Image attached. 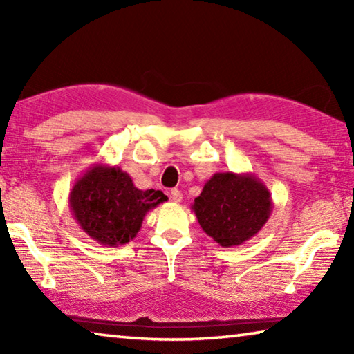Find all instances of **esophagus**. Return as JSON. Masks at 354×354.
I'll return each instance as SVG.
<instances>
[{
  "label": "esophagus",
  "instance_id": "esophagus-1",
  "mask_svg": "<svg viewBox=\"0 0 354 354\" xmlns=\"http://www.w3.org/2000/svg\"><path fill=\"white\" fill-rule=\"evenodd\" d=\"M170 200H171L173 203H181V201H183V194H181V190L173 189V190L170 192Z\"/></svg>",
  "mask_w": 354,
  "mask_h": 354
}]
</instances>
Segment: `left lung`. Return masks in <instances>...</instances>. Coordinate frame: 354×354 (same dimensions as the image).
<instances>
[{"label":"left lung","instance_id":"left-lung-1","mask_svg":"<svg viewBox=\"0 0 354 354\" xmlns=\"http://www.w3.org/2000/svg\"><path fill=\"white\" fill-rule=\"evenodd\" d=\"M192 211L220 247H239L259 232L273 211L272 194L253 173H215Z\"/></svg>","mask_w":354,"mask_h":354}]
</instances>
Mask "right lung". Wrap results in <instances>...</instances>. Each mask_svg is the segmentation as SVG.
Returning <instances> with one entry per match:
<instances>
[{"mask_svg":"<svg viewBox=\"0 0 354 354\" xmlns=\"http://www.w3.org/2000/svg\"><path fill=\"white\" fill-rule=\"evenodd\" d=\"M167 200L160 190L137 189L120 167L93 164L71 187L68 206L88 237L118 247L133 241L147 212Z\"/></svg>","mask_w":354,"mask_h":354,"instance_id":"right-lung-1","label":"right lung"}]
</instances>
